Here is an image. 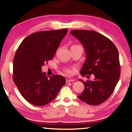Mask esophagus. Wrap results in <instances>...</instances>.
I'll return each instance as SVG.
<instances>
[{
    "mask_svg": "<svg viewBox=\"0 0 132 132\" xmlns=\"http://www.w3.org/2000/svg\"><path fill=\"white\" fill-rule=\"evenodd\" d=\"M66 80V82H73V81H75V80H73V79H71V78H70V77L67 78Z\"/></svg>",
    "mask_w": 132,
    "mask_h": 132,
    "instance_id": "34e87169",
    "label": "esophagus"
}]
</instances>
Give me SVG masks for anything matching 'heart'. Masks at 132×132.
I'll use <instances>...</instances> for the list:
<instances>
[{
  "mask_svg": "<svg viewBox=\"0 0 132 132\" xmlns=\"http://www.w3.org/2000/svg\"><path fill=\"white\" fill-rule=\"evenodd\" d=\"M65 72L66 73H68V74H71V73H73V70H71L70 69H66L65 70Z\"/></svg>",
  "mask_w": 132,
  "mask_h": 132,
  "instance_id": "obj_1",
  "label": "heart"
}]
</instances>
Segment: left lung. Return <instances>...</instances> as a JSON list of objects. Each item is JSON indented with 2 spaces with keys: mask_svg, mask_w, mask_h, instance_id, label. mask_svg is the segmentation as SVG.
Here are the masks:
<instances>
[{
  "mask_svg": "<svg viewBox=\"0 0 132 132\" xmlns=\"http://www.w3.org/2000/svg\"><path fill=\"white\" fill-rule=\"evenodd\" d=\"M70 34L79 40L86 51V60L80 74H93L94 80L84 81V90L79 97L91 105H98L108 99L120 77L119 53L108 38L94 31L72 30Z\"/></svg>",
  "mask_w": 132,
  "mask_h": 132,
  "instance_id": "8db88e82",
  "label": "left lung"
}]
</instances>
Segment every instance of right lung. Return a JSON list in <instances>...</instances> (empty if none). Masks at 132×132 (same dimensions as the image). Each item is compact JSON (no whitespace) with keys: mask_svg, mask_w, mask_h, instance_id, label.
<instances>
[{"mask_svg":"<svg viewBox=\"0 0 132 132\" xmlns=\"http://www.w3.org/2000/svg\"><path fill=\"white\" fill-rule=\"evenodd\" d=\"M68 29L43 31L27 37L13 59V80L26 101L43 106L53 101L66 84L61 75L46 76L42 66L53 59Z\"/></svg>","mask_w":132,"mask_h":132,"instance_id":"right-lung-1","label":"right lung"}]
</instances>
